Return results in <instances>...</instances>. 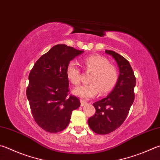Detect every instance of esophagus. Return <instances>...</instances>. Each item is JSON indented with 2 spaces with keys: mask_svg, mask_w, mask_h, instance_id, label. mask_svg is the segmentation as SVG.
<instances>
[{
  "mask_svg": "<svg viewBox=\"0 0 160 160\" xmlns=\"http://www.w3.org/2000/svg\"><path fill=\"white\" fill-rule=\"evenodd\" d=\"M87 104V102L85 101H84V100H80V105H81V106H85Z\"/></svg>",
  "mask_w": 160,
  "mask_h": 160,
  "instance_id": "1",
  "label": "esophagus"
}]
</instances>
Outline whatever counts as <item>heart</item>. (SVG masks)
<instances>
[{"label":"heart","mask_w":160,"mask_h":160,"mask_svg":"<svg viewBox=\"0 0 160 160\" xmlns=\"http://www.w3.org/2000/svg\"><path fill=\"white\" fill-rule=\"evenodd\" d=\"M83 64L88 72H92L89 82L90 84L75 88L72 93L77 97L89 99L94 97L99 92L106 94L114 88L118 80V71L115 66L110 64L106 57L100 55H92L83 60ZM66 75L72 85L80 83V71L74 62L68 63Z\"/></svg>","instance_id":"obj_1"}]
</instances>
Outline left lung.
Returning a JSON list of instances; mask_svg holds the SVG:
<instances>
[{
	"label": "left lung",
	"mask_w": 160,
	"mask_h": 160,
	"mask_svg": "<svg viewBox=\"0 0 160 160\" xmlns=\"http://www.w3.org/2000/svg\"><path fill=\"white\" fill-rule=\"evenodd\" d=\"M115 60L119 68L118 82L106 98L95 102L96 113L88 124L98 134H107L120 127L125 120L134 101L136 78L129 62L114 51L106 50Z\"/></svg>",
	"instance_id": "obj_1"
}]
</instances>
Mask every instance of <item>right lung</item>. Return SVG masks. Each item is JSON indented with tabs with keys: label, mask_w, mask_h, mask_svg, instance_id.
I'll return each instance as SVG.
<instances>
[{
	"label": "right lung",
	"mask_w": 160,
	"mask_h": 160,
	"mask_svg": "<svg viewBox=\"0 0 160 160\" xmlns=\"http://www.w3.org/2000/svg\"><path fill=\"white\" fill-rule=\"evenodd\" d=\"M82 52L66 45H57L40 57L30 72L27 98L35 121L46 132L57 133L66 129L72 111L80 106L76 97H68L66 68Z\"/></svg>",
	"instance_id": "obj_1"
}]
</instances>
